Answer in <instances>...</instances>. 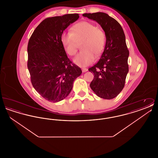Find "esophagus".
Listing matches in <instances>:
<instances>
[{
	"label": "esophagus",
	"mask_w": 158,
	"mask_h": 158,
	"mask_svg": "<svg viewBox=\"0 0 158 158\" xmlns=\"http://www.w3.org/2000/svg\"><path fill=\"white\" fill-rule=\"evenodd\" d=\"M82 72L83 73H85V72H87L88 71V69H86V68H82Z\"/></svg>",
	"instance_id": "1"
}]
</instances>
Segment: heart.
<instances>
[{
  "instance_id": "obj_1",
  "label": "heart",
  "mask_w": 158,
  "mask_h": 158,
  "mask_svg": "<svg viewBox=\"0 0 158 158\" xmlns=\"http://www.w3.org/2000/svg\"><path fill=\"white\" fill-rule=\"evenodd\" d=\"M61 43L68 55L75 54L79 45L81 52L73 59L76 64L85 67L94 61L95 56L101 55L105 48V32L93 23L81 21L73 26L70 32H64L61 36Z\"/></svg>"
}]
</instances>
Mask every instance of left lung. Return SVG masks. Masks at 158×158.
<instances>
[{
	"label": "left lung",
	"instance_id": "obj_1",
	"mask_svg": "<svg viewBox=\"0 0 158 158\" xmlns=\"http://www.w3.org/2000/svg\"><path fill=\"white\" fill-rule=\"evenodd\" d=\"M95 21L104 31L106 43L100 60L88 70L94 73L90 88L100 98L111 99L123 90L128 72L129 52L120 24L104 12L84 14Z\"/></svg>",
	"mask_w": 158,
	"mask_h": 158
}]
</instances>
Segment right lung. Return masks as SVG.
I'll list each match as a JSON object with an SVG mask.
<instances>
[{"label":"right lung","instance_id":"obj_1","mask_svg":"<svg viewBox=\"0 0 158 158\" xmlns=\"http://www.w3.org/2000/svg\"><path fill=\"white\" fill-rule=\"evenodd\" d=\"M79 18L77 14L47 18L31 35L27 66L34 89L46 100L57 102L66 98L82 70L69 60L61 36Z\"/></svg>","mask_w":158,"mask_h":158}]
</instances>
